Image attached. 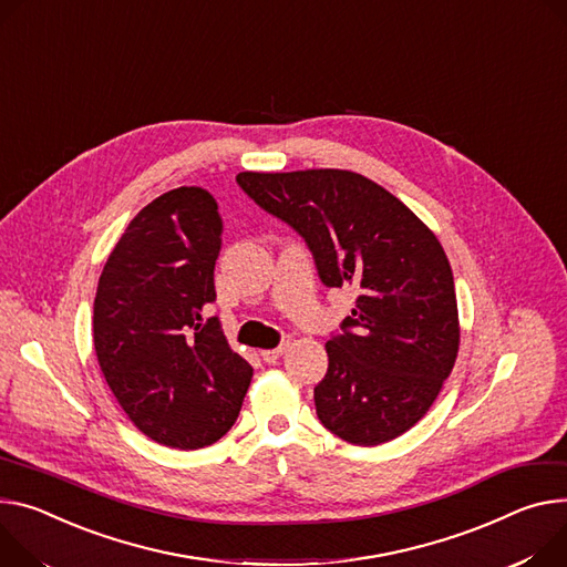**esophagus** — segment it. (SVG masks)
Wrapping results in <instances>:
<instances>
[{
	"mask_svg": "<svg viewBox=\"0 0 567 567\" xmlns=\"http://www.w3.org/2000/svg\"><path fill=\"white\" fill-rule=\"evenodd\" d=\"M289 343H291V337H289V334H285L278 348H274V350H262V359H265V362H267V364H276L278 359H280L285 352H287Z\"/></svg>",
	"mask_w": 567,
	"mask_h": 567,
	"instance_id": "obj_1",
	"label": "esophagus"
}]
</instances>
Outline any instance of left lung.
<instances>
[{
	"mask_svg": "<svg viewBox=\"0 0 567 567\" xmlns=\"http://www.w3.org/2000/svg\"><path fill=\"white\" fill-rule=\"evenodd\" d=\"M235 181L302 237L326 287L357 289L315 386L323 427L354 445H380L414 427L458 350L454 278L434 233L352 172H244Z\"/></svg>",
	"mask_w": 567,
	"mask_h": 567,
	"instance_id": "1",
	"label": "left lung"
}]
</instances>
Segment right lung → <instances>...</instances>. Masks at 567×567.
<instances>
[{"label": "right lung", "mask_w": 567, "mask_h": 567, "mask_svg": "<svg viewBox=\"0 0 567 567\" xmlns=\"http://www.w3.org/2000/svg\"><path fill=\"white\" fill-rule=\"evenodd\" d=\"M221 250L217 200L178 187L128 224L94 298L101 373L135 427L156 443L198 450L237 421L252 369L239 357L215 302Z\"/></svg>", "instance_id": "right-lung-1"}]
</instances>
